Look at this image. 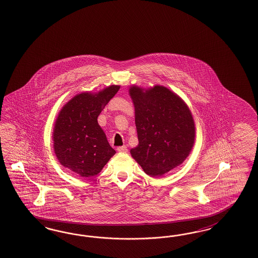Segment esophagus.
<instances>
[{
	"label": "esophagus",
	"instance_id": "obj_1",
	"mask_svg": "<svg viewBox=\"0 0 258 258\" xmlns=\"http://www.w3.org/2000/svg\"><path fill=\"white\" fill-rule=\"evenodd\" d=\"M118 152H127V148L125 146H122V147H119L117 148Z\"/></svg>",
	"mask_w": 258,
	"mask_h": 258
}]
</instances>
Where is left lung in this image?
I'll list each match as a JSON object with an SVG mask.
<instances>
[{
  "label": "left lung",
  "mask_w": 258,
  "mask_h": 258,
  "mask_svg": "<svg viewBox=\"0 0 258 258\" xmlns=\"http://www.w3.org/2000/svg\"><path fill=\"white\" fill-rule=\"evenodd\" d=\"M139 144L133 159L151 177H160L187 158L195 143V122L187 105L169 89L130 88Z\"/></svg>",
  "instance_id": "8db88e82"
}]
</instances>
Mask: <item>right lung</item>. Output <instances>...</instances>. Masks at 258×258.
I'll return each instance as SVG.
<instances>
[{
    "instance_id": "1",
    "label": "right lung",
    "mask_w": 258,
    "mask_h": 258,
    "mask_svg": "<svg viewBox=\"0 0 258 258\" xmlns=\"http://www.w3.org/2000/svg\"><path fill=\"white\" fill-rule=\"evenodd\" d=\"M119 89L111 85L96 94H77L63 106L55 120V156L64 167L83 178L97 175L115 154L97 117Z\"/></svg>"
}]
</instances>
